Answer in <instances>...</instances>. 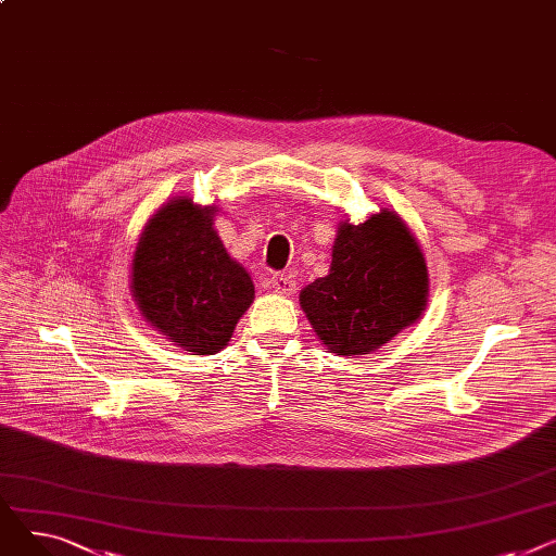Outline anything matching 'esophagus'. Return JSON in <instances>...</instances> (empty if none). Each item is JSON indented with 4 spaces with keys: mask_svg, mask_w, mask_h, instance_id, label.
I'll return each mask as SVG.
<instances>
[{
    "mask_svg": "<svg viewBox=\"0 0 556 556\" xmlns=\"http://www.w3.org/2000/svg\"><path fill=\"white\" fill-rule=\"evenodd\" d=\"M270 286L281 295H293L295 293V281L290 279L286 273H273L270 275Z\"/></svg>",
    "mask_w": 556,
    "mask_h": 556,
    "instance_id": "esophagus-1",
    "label": "esophagus"
}]
</instances>
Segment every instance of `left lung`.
Wrapping results in <instances>:
<instances>
[{"instance_id": "1", "label": "left lung", "mask_w": 556, "mask_h": 556, "mask_svg": "<svg viewBox=\"0 0 556 556\" xmlns=\"http://www.w3.org/2000/svg\"><path fill=\"white\" fill-rule=\"evenodd\" d=\"M428 302V268L415 233L394 212L338 225L327 277L300 293L317 338L338 356H363L415 325Z\"/></svg>"}]
</instances>
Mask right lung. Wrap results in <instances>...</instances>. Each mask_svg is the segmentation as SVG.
I'll return each instance as SVG.
<instances>
[{"label": "right lung", "mask_w": 556, "mask_h": 556, "mask_svg": "<svg viewBox=\"0 0 556 556\" xmlns=\"http://www.w3.org/2000/svg\"><path fill=\"white\" fill-rule=\"evenodd\" d=\"M216 207L173 198L146 223L132 256V298L153 329L193 356L227 346L254 283L214 229Z\"/></svg>", "instance_id": "1"}]
</instances>
